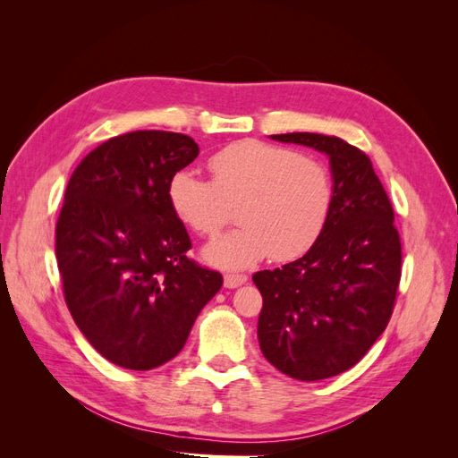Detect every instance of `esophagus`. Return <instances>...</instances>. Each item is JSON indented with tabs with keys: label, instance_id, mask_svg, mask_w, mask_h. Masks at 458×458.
Segmentation results:
<instances>
[{
	"label": "esophagus",
	"instance_id": "obj_1",
	"mask_svg": "<svg viewBox=\"0 0 458 458\" xmlns=\"http://www.w3.org/2000/svg\"><path fill=\"white\" fill-rule=\"evenodd\" d=\"M246 279H248V276L242 275V273H227V275L224 276V283H225L227 288H237V286L244 284Z\"/></svg>",
	"mask_w": 458,
	"mask_h": 458
}]
</instances>
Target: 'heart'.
Segmentation results:
<instances>
[{"label": "heart", "instance_id": "obj_1", "mask_svg": "<svg viewBox=\"0 0 458 458\" xmlns=\"http://www.w3.org/2000/svg\"><path fill=\"white\" fill-rule=\"evenodd\" d=\"M212 182L191 170L170 177L174 214L202 237H216L233 219L241 227L206 246L208 261L246 267L271 256L288 261L321 237L335 200L327 165L298 150L259 140L234 141L208 160Z\"/></svg>", "mask_w": 458, "mask_h": 458}]
</instances>
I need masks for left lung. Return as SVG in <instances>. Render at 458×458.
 Instances as JSON below:
<instances>
[{
  "label": "left lung",
  "mask_w": 458,
  "mask_h": 458,
  "mask_svg": "<svg viewBox=\"0 0 458 458\" xmlns=\"http://www.w3.org/2000/svg\"><path fill=\"white\" fill-rule=\"evenodd\" d=\"M271 137L327 152L335 200L306 256L254 273L263 298L258 340L275 369L303 382L323 380L361 361L387 327L401 239L392 202L361 148L323 133Z\"/></svg>",
  "instance_id": "8db88e82"
}]
</instances>
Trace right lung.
<instances>
[{
  "label": "right lung",
  "mask_w": 458,
  "mask_h": 458,
  "mask_svg": "<svg viewBox=\"0 0 458 458\" xmlns=\"http://www.w3.org/2000/svg\"><path fill=\"white\" fill-rule=\"evenodd\" d=\"M199 157L192 137L116 135L78 164L64 192L55 256L74 323L110 363L170 361L224 284L187 258L189 233L168 200L170 177Z\"/></svg>",
  "instance_id": "right-lung-1"
}]
</instances>
